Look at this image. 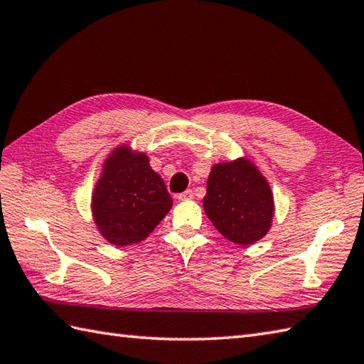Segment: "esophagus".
Masks as SVG:
<instances>
[{"label":"esophagus","instance_id":"esophagus-1","mask_svg":"<svg viewBox=\"0 0 364 364\" xmlns=\"http://www.w3.org/2000/svg\"><path fill=\"white\" fill-rule=\"evenodd\" d=\"M176 198L181 200V202H183V200H192V198H194V191H192V189L184 191V192H181V194H178Z\"/></svg>","mask_w":364,"mask_h":364}]
</instances>
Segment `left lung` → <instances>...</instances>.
Here are the masks:
<instances>
[{
  "label": "left lung",
  "mask_w": 364,
  "mask_h": 364,
  "mask_svg": "<svg viewBox=\"0 0 364 364\" xmlns=\"http://www.w3.org/2000/svg\"><path fill=\"white\" fill-rule=\"evenodd\" d=\"M203 208L223 237L250 245L272 225L274 196L259 170L247 158H239L213 166Z\"/></svg>",
  "instance_id": "8db88e82"
}]
</instances>
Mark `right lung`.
I'll use <instances>...</instances> for the list:
<instances>
[{
	"label": "right lung",
	"instance_id": "obj_1",
	"mask_svg": "<svg viewBox=\"0 0 364 364\" xmlns=\"http://www.w3.org/2000/svg\"><path fill=\"white\" fill-rule=\"evenodd\" d=\"M170 208L172 197L145 153L120 145L107 156L92 196V214L106 241L117 247L144 241Z\"/></svg>",
	"mask_w": 364,
	"mask_h": 364
}]
</instances>
